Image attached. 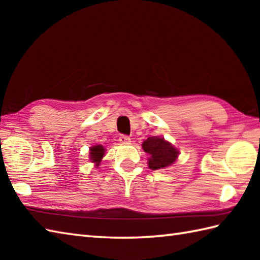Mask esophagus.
Instances as JSON below:
<instances>
[{
  "instance_id": "esophagus-1",
  "label": "esophagus",
  "mask_w": 260,
  "mask_h": 260,
  "mask_svg": "<svg viewBox=\"0 0 260 260\" xmlns=\"http://www.w3.org/2000/svg\"><path fill=\"white\" fill-rule=\"evenodd\" d=\"M119 142L121 143V144H128V143L131 142L129 136H127V135H120V136H119Z\"/></svg>"
}]
</instances>
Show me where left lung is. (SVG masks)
Listing matches in <instances>:
<instances>
[{
    "instance_id": "obj_1",
    "label": "left lung",
    "mask_w": 260,
    "mask_h": 260,
    "mask_svg": "<svg viewBox=\"0 0 260 260\" xmlns=\"http://www.w3.org/2000/svg\"><path fill=\"white\" fill-rule=\"evenodd\" d=\"M143 150L151 156L148 158V168L154 171L174 163L179 154V151L172 144L157 136H151L144 141Z\"/></svg>"
}]
</instances>
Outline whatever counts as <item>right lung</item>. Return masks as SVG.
<instances>
[{"label":"right lung","mask_w":260,"mask_h":260,"mask_svg":"<svg viewBox=\"0 0 260 260\" xmlns=\"http://www.w3.org/2000/svg\"><path fill=\"white\" fill-rule=\"evenodd\" d=\"M105 154V150L102 145H96V146H92L90 148V159L91 162L96 163V165L98 167L99 162L102 161V158Z\"/></svg>","instance_id":"right-lung-1"}]
</instances>
